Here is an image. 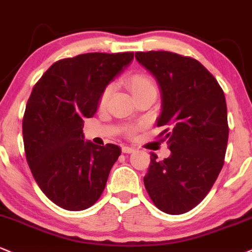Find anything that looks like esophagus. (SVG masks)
Masks as SVG:
<instances>
[{
  "label": "esophagus",
  "instance_id": "obj_1",
  "mask_svg": "<svg viewBox=\"0 0 252 252\" xmlns=\"http://www.w3.org/2000/svg\"><path fill=\"white\" fill-rule=\"evenodd\" d=\"M134 149H133V147H129V146H124L123 147V152L124 153H132V152H134Z\"/></svg>",
  "mask_w": 252,
  "mask_h": 252
}]
</instances>
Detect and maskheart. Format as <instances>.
I'll return each mask as SVG.
<instances>
[{"instance_id": "obj_1", "label": "heart", "mask_w": 252, "mask_h": 252, "mask_svg": "<svg viewBox=\"0 0 252 252\" xmlns=\"http://www.w3.org/2000/svg\"><path fill=\"white\" fill-rule=\"evenodd\" d=\"M126 85L134 97L143 93H146V92H156V86L153 84V81L145 74L138 73L128 76L126 80ZM112 91H113V86L112 85H108L102 91L101 95H100V106H103L107 102ZM133 133H134V129H129V134H133Z\"/></svg>"}]
</instances>
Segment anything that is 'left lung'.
<instances>
[{
  "label": "left lung",
  "mask_w": 252,
  "mask_h": 252,
  "mask_svg": "<svg viewBox=\"0 0 252 252\" xmlns=\"http://www.w3.org/2000/svg\"><path fill=\"white\" fill-rule=\"evenodd\" d=\"M135 59L155 76L161 95L157 126L171 156L151 153L144 177L155 205L168 215L190 211L205 198L224 165L229 126L224 92L215 76L189 56L138 52Z\"/></svg>",
  "instance_id": "8db88e82"
}]
</instances>
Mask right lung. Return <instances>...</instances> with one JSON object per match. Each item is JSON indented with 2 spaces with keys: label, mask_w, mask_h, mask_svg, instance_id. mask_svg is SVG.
I'll list each match as a JSON object with an SVG mask.
<instances>
[{
  "label": "right lung",
  "mask_w": 252,
  "mask_h": 252,
  "mask_svg": "<svg viewBox=\"0 0 252 252\" xmlns=\"http://www.w3.org/2000/svg\"><path fill=\"white\" fill-rule=\"evenodd\" d=\"M133 61V53H88L48 68L32 88L22 121L26 158L37 185L56 205L88 209L101 196L119 146L85 141L84 120L102 91Z\"/></svg>",
  "instance_id": "obj_1"
}]
</instances>
